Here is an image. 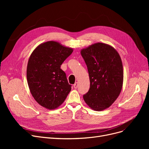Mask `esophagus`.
<instances>
[{
    "label": "esophagus",
    "instance_id": "esophagus-1",
    "mask_svg": "<svg viewBox=\"0 0 149 149\" xmlns=\"http://www.w3.org/2000/svg\"><path fill=\"white\" fill-rule=\"evenodd\" d=\"M74 88L75 89H77V88H78V83H77V82H76V83L74 84Z\"/></svg>",
    "mask_w": 149,
    "mask_h": 149
}]
</instances>
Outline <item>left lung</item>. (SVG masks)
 I'll list each match as a JSON object with an SVG mask.
<instances>
[{"label": "left lung", "instance_id": "left-lung-1", "mask_svg": "<svg viewBox=\"0 0 149 149\" xmlns=\"http://www.w3.org/2000/svg\"><path fill=\"white\" fill-rule=\"evenodd\" d=\"M86 64L90 88L83 98L92 109L101 111L110 107L118 97L123 84L121 58L112 46L96 43L80 51Z\"/></svg>", "mask_w": 149, "mask_h": 149}]
</instances>
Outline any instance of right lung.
I'll list each match as a JSON object with an SVG mask.
<instances>
[{
	"mask_svg": "<svg viewBox=\"0 0 149 149\" xmlns=\"http://www.w3.org/2000/svg\"><path fill=\"white\" fill-rule=\"evenodd\" d=\"M72 52L71 48L48 41L37 46L31 53L26 69L27 82L31 95L42 107L57 109L71 90L60 66Z\"/></svg>",
	"mask_w": 149,
	"mask_h": 149,
	"instance_id": "add662e5",
	"label": "right lung"
}]
</instances>
